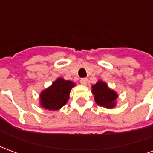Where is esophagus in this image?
<instances>
[{
    "label": "esophagus",
    "instance_id": "34e87169",
    "mask_svg": "<svg viewBox=\"0 0 153 153\" xmlns=\"http://www.w3.org/2000/svg\"><path fill=\"white\" fill-rule=\"evenodd\" d=\"M80 83L83 85V86H86L87 83H88V79L87 78H83V79H80Z\"/></svg>",
    "mask_w": 153,
    "mask_h": 153
}]
</instances>
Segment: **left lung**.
Listing matches in <instances>:
<instances>
[{
  "mask_svg": "<svg viewBox=\"0 0 153 153\" xmlns=\"http://www.w3.org/2000/svg\"><path fill=\"white\" fill-rule=\"evenodd\" d=\"M92 93L98 106L106 109H112L116 106L119 95L115 91L110 88L107 83L102 80H98L96 84L92 86Z\"/></svg>",
  "mask_w": 153,
  "mask_h": 153,
  "instance_id": "8db88e82",
  "label": "left lung"
}]
</instances>
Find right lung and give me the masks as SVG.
<instances>
[{"label":"right lung","instance_id":"right-lung-1","mask_svg":"<svg viewBox=\"0 0 153 153\" xmlns=\"http://www.w3.org/2000/svg\"><path fill=\"white\" fill-rule=\"evenodd\" d=\"M77 84L70 80L58 78L52 84L41 92L39 104L41 107L49 111H57L63 107L70 98L71 89Z\"/></svg>","mask_w":153,"mask_h":153}]
</instances>
